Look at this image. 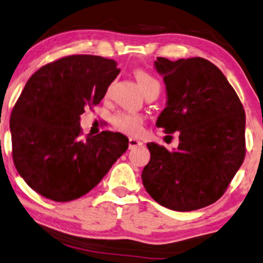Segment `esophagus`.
<instances>
[{
    "mask_svg": "<svg viewBox=\"0 0 263 263\" xmlns=\"http://www.w3.org/2000/svg\"><path fill=\"white\" fill-rule=\"evenodd\" d=\"M140 145H142V142H141L140 140L134 139V137H130V139H129V149L140 147Z\"/></svg>",
    "mask_w": 263,
    "mask_h": 263,
    "instance_id": "esophagus-1",
    "label": "esophagus"
}]
</instances>
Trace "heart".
<instances>
[{"label":"heart","instance_id":"1","mask_svg":"<svg viewBox=\"0 0 263 263\" xmlns=\"http://www.w3.org/2000/svg\"><path fill=\"white\" fill-rule=\"evenodd\" d=\"M136 79L140 87L142 88L143 92H147L151 89H159L160 83L155 78L145 71H137ZM112 123L119 130L126 133L129 135H136L141 132L142 128V118L133 112H119L112 118Z\"/></svg>","mask_w":263,"mask_h":263}]
</instances>
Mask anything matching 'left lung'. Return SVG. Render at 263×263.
<instances>
[{
  "mask_svg": "<svg viewBox=\"0 0 263 263\" xmlns=\"http://www.w3.org/2000/svg\"><path fill=\"white\" fill-rule=\"evenodd\" d=\"M167 102L156 120L165 134L179 132L169 152L147 143L145 191L157 203L191 212L217 201L245 159L246 116L239 96L215 64L202 58L171 61L157 58Z\"/></svg>",
  "mask_w": 263,
  "mask_h": 263,
  "instance_id": "8db88e82",
  "label": "left lung"
}]
</instances>
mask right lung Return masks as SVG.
<instances>
[{
	"label": "right lung",
	"mask_w": 263,
	"mask_h": 263,
	"mask_svg": "<svg viewBox=\"0 0 263 263\" xmlns=\"http://www.w3.org/2000/svg\"><path fill=\"white\" fill-rule=\"evenodd\" d=\"M114 60L71 55L31 75L10 116L13 160L36 193L56 202L86 195L128 149L121 133L82 137L80 116L119 75Z\"/></svg>",
	"instance_id": "obj_1"
}]
</instances>
